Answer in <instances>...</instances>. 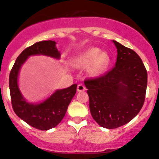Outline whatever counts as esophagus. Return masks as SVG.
I'll use <instances>...</instances> for the list:
<instances>
[{
    "instance_id": "34e87169",
    "label": "esophagus",
    "mask_w": 159,
    "mask_h": 159,
    "mask_svg": "<svg viewBox=\"0 0 159 159\" xmlns=\"http://www.w3.org/2000/svg\"><path fill=\"white\" fill-rule=\"evenodd\" d=\"M85 90H86V88H85L84 85L82 84H79L78 85V87H77V91L78 92H80V91H84Z\"/></svg>"
}]
</instances>
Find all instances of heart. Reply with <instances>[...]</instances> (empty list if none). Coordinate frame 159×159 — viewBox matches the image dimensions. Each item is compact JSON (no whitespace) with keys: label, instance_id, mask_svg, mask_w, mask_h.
<instances>
[{"label":"heart","instance_id":"b5f03b06","mask_svg":"<svg viewBox=\"0 0 159 159\" xmlns=\"http://www.w3.org/2000/svg\"><path fill=\"white\" fill-rule=\"evenodd\" d=\"M107 53L101 52L99 48L92 47L78 54L74 58L73 66L77 69L88 68V74L92 77L101 75L109 64Z\"/></svg>","mask_w":159,"mask_h":159}]
</instances>
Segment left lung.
Returning a JSON list of instances; mask_svg holds the SVG:
<instances>
[{
    "label": "left lung",
    "instance_id": "left-lung-1",
    "mask_svg": "<svg viewBox=\"0 0 159 159\" xmlns=\"http://www.w3.org/2000/svg\"><path fill=\"white\" fill-rule=\"evenodd\" d=\"M115 66L103 76L84 81L93 120L107 129L126 124L139 113L147 88V71L138 54L113 40Z\"/></svg>",
    "mask_w": 159,
    "mask_h": 159
}]
</instances>
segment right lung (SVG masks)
<instances>
[{"mask_svg": "<svg viewBox=\"0 0 159 159\" xmlns=\"http://www.w3.org/2000/svg\"><path fill=\"white\" fill-rule=\"evenodd\" d=\"M56 45L55 41L48 40L38 42L25 49L16 59L10 73L9 88L13 111L30 126L40 130L56 127L61 121L76 93L77 84H72L65 89L56 90L41 103H31L25 100L20 91L18 76L21 67L30 56L43 55L59 59L61 54Z\"/></svg>", "mask_w": 159, "mask_h": 159, "instance_id": "add662e5", "label": "right lung"}]
</instances>
